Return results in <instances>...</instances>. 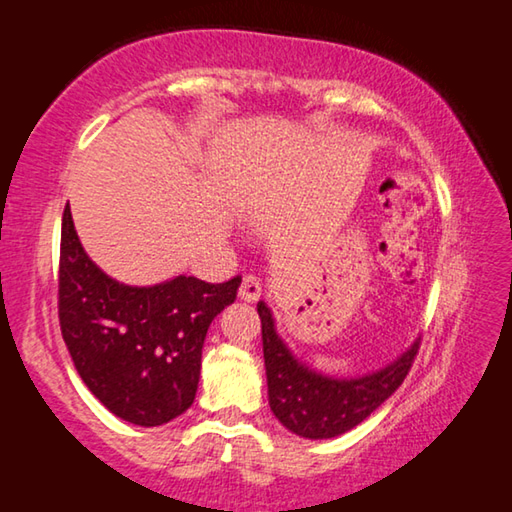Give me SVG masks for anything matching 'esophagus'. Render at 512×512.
Instances as JSON below:
<instances>
[{"label": "esophagus", "mask_w": 512, "mask_h": 512, "mask_svg": "<svg viewBox=\"0 0 512 512\" xmlns=\"http://www.w3.org/2000/svg\"><path fill=\"white\" fill-rule=\"evenodd\" d=\"M259 294H262V282H259L253 273H246L241 280L239 287V296L243 301H257Z\"/></svg>", "instance_id": "34e87169"}]
</instances>
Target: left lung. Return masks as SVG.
<instances>
[{"mask_svg":"<svg viewBox=\"0 0 512 512\" xmlns=\"http://www.w3.org/2000/svg\"><path fill=\"white\" fill-rule=\"evenodd\" d=\"M269 404L278 421L305 439H331L363 423L409 375L421 338L398 361L358 379H333L305 368L278 338L271 310L259 301Z\"/></svg>","mask_w":512,"mask_h":512,"instance_id":"left-lung-1","label":"left lung"}]
</instances>
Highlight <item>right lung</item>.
Instances as JSON below:
<instances>
[{"mask_svg":"<svg viewBox=\"0 0 512 512\" xmlns=\"http://www.w3.org/2000/svg\"><path fill=\"white\" fill-rule=\"evenodd\" d=\"M241 276H177L154 287L112 280L87 257L71 209L61 218L59 326L75 370L114 416L156 427L195 400L207 331Z\"/></svg>","mask_w":512,"mask_h":512,"instance_id":"obj_1","label":"right lung"}]
</instances>
